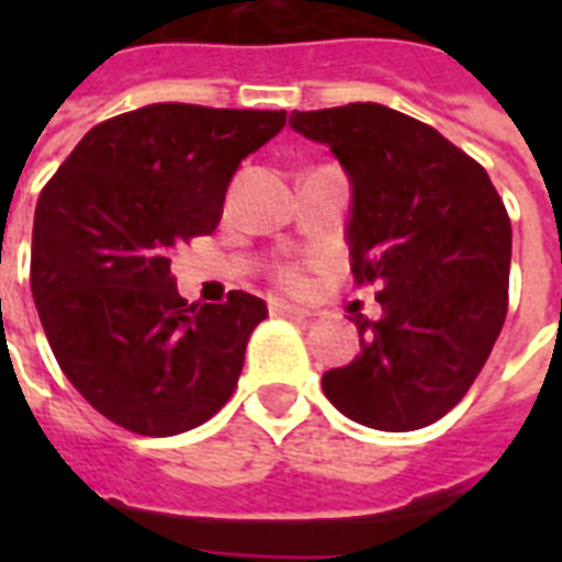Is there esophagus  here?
<instances>
[{"label": "esophagus", "instance_id": "34e87169", "mask_svg": "<svg viewBox=\"0 0 562 562\" xmlns=\"http://www.w3.org/2000/svg\"><path fill=\"white\" fill-rule=\"evenodd\" d=\"M268 308H271V315H285V317H312V312L308 308H297V306H291V303H282V300H271L268 303Z\"/></svg>", "mask_w": 562, "mask_h": 562}]
</instances>
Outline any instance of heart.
I'll return each instance as SVG.
<instances>
[{
    "instance_id": "1",
    "label": "heart",
    "mask_w": 562,
    "mask_h": 562,
    "mask_svg": "<svg viewBox=\"0 0 562 562\" xmlns=\"http://www.w3.org/2000/svg\"><path fill=\"white\" fill-rule=\"evenodd\" d=\"M277 280H280L282 289H289V291H300L303 285H306V277H303V271H300V268H294V265L282 268V271L277 273Z\"/></svg>"
}]
</instances>
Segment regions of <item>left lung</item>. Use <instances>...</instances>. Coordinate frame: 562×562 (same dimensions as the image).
Instances as JSON below:
<instances>
[{"label": "left lung", "mask_w": 562, "mask_h": 562, "mask_svg": "<svg viewBox=\"0 0 562 562\" xmlns=\"http://www.w3.org/2000/svg\"><path fill=\"white\" fill-rule=\"evenodd\" d=\"M352 183V277L382 317L356 315L361 352L324 373L344 417L379 431L431 426L463 400L507 315L510 218L487 171L431 125L384 104L294 110Z\"/></svg>", "instance_id": "left-lung-1"}]
</instances>
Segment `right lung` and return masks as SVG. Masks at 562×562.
<instances>
[{
    "label": "right lung",
    "instance_id": "right-lung-1",
    "mask_svg": "<svg viewBox=\"0 0 562 562\" xmlns=\"http://www.w3.org/2000/svg\"><path fill=\"white\" fill-rule=\"evenodd\" d=\"M285 110L148 104L101 122L40 192L31 294L57 364L110 423L145 437L201 426L233 396L268 308L247 291L189 306L171 250L218 227L247 154Z\"/></svg>",
    "mask_w": 562,
    "mask_h": 562
}]
</instances>
